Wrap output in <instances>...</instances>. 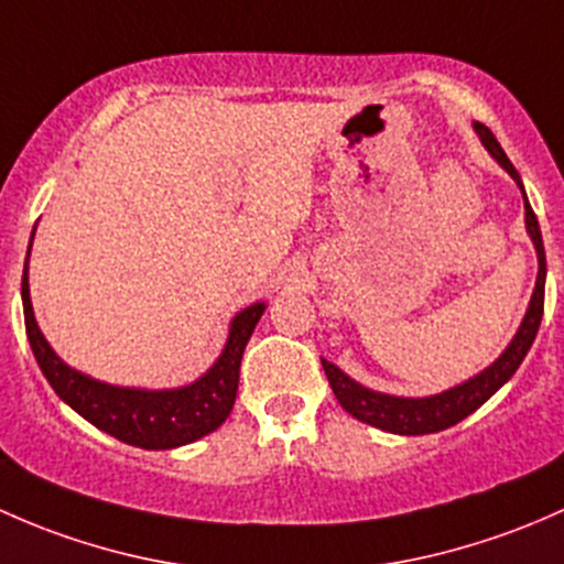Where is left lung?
<instances>
[{
	"instance_id": "8db88e82",
	"label": "left lung",
	"mask_w": 564,
	"mask_h": 564,
	"mask_svg": "<svg viewBox=\"0 0 564 564\" xmlns=\"http://www.w3.org/2000/svg\"><path fill=\"white\" fill-rule=\"evenodd\" d=\"M473 127L475 132H478L486 152L495 156L497 165L502 167V171H508V176L513 178L516 187L521 189V197H524V225L538 252L535 290H532V299L524 312V321H521L519 330H516L513 339H510V345L499 352L497 361H491L489 367L478 371V375H473L469 380L458 382V386L448 388V391L432 393V397H393V393L371 391V388L361 386L358 380H352L350 375H345L336 364L321 358L325 377H328L330 382V391H334V397L339 399L341 408L350 412L352 417H358V421L369 423V426L375 429H382V432L404 434V437H412V434H434L454 426L458 421H464L467 415H473L480 404L489 402L499 388L516 375V369L521 367L524 356L530 352L532 341H535L538 328H541L543 295H545V252H543L541 225H538L535 212H532L530 200H527L524 182H521L513 162L508 160V154H505L502 147L497 143L495 132H491L486 124H480V121H475Z\"/></svg>"
}]
</instances>
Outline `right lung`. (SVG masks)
<instances>
[{
	"instance_id": "add662e5",
	"label": "right lung",
	"mask_w": 564,
	"mask_h": 564,
	"mask_svg": "<svg viewBox=\"0 0 564 564\" xmlns=\"http://www.w3.org/2000/svg\"><path fill=\"white\" fill-rule=\"evenodd\" d=\"M29 252H32V241H29ZM29 252L21 280L23 323H26V336L34 358H37V367L62 402L69 404L100 432L147 451H171L178 445H189L223 426L236 404L243 347H247L254 325L269 306L265 301H254L247 310L236 312L228 325V339H225L219 358L187 386H110V382L95 380V377L62 361L43 336L37 321H34L32 295H29Z\"/></svg>"
}]
</instances>
